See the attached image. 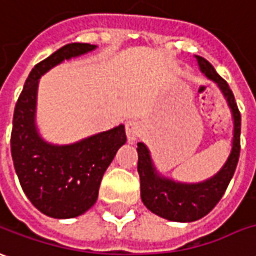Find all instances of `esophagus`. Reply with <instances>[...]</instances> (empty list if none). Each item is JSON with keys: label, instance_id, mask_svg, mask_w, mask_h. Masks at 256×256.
<instances>
[{"label": "esophagus", "instance_id": "34e87169", "mask_svg": "<svg viewBox=\"0 0 256 256\" xmlns=\"http://www.w3.org/2000/svg\"><path fill=\"white\" fill-rule=\"evenodd\" d=\"M142 132V124L137 120H130L126 123V134L130 142L137 140Z\"/></svg>", "mask_w": 256, "mask_h": 256}]
</instances>
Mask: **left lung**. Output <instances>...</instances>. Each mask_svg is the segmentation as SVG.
<instances>
[{"label":"left lung","mask_w":256,"mask_h":256,"mask_svg":"<svg viewBox=\"0 0 256 256\" xmlns=\"http://www.w3.org/2000/svg\"><path fill=\"white\" fill-rule=\"evenodd\" d=\"M194 57L202 71L206 74V77L213 80L222 88L224 96L227 98V102L232 110L234 138H232V150L227 162L213 178L208 179L202 184H194V185L178 184L170 179L161 178L152 166L147 147L142 142L137 144V152H138L137 171L140 175L142 203L154 214L171 222H180V223L196 222L213 210L218 200L223 198L224 192L236 172L238 158H240V148H241L240 144L241 114L238 110L234 94L227 84V81L216 72L213 66L206 58L200 56H194Z\"/></svg>","instance_id":"1"}]
</instances>
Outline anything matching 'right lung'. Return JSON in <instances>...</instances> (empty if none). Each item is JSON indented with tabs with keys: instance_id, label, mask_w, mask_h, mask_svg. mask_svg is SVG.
Listing matches in <instances>:
<instances>
[{
	"instance_id": "add662e5",
	"label": "right lung",
	"mask_w": 256,
	"mask_h": 256,
	"mask_svg": "<svg viewBox=\"0 0 256 256\" xmlns=\"http://www.w3.org/2000/svg\"><path fill=\"white\" fill-rule=\"evenodd\" d=\"M94 48L90 43H70L38 62L26 78L15 105L11 154L19 184L34 208L54 218L77 217L95 204L106 168L126 142L122 124L71 146L48 144L34 128L36 94L42 74L64 58Z\"/></svg>"
}]
</instances>
